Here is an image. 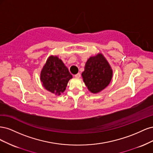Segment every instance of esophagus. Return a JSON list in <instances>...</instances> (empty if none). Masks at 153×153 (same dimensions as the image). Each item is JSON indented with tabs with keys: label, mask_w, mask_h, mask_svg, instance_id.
Wrapping results in <instances>:
<instances>
[{
	"label": "esophagus",
	"mask_w": 153,
	"mask_h": 153,
	"mask_svg": "<svg viewBox=\"0 0 153 153\" xmlns=\"http://www.w3.org/2000/svg\"><path fill=\"white\" fill-rule=\"evenodd\" d=\"M75 76L76 77V78H80V76H81V75H80V73H77V74H76V75H75Z\"/></svg>",
	"instance_id": "esophagus-1"
}]
</instances>
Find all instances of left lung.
<instances>
[{
	"label": "left lung",
	"instance_id": "obj_1",
	"mask_svg": "<svg viewBox=\"0 0 153 153\" xmlns=\"http://www.w3.org/2000/svg\"><path fill=\"white\" fill-rule=\"evenodd\" d=\"M112 75V68L101 53L88 59L82 73L87 89L94 94L98 93L108 85Z\"/></svg>",
	"mask_w": 153,
	"mask_h": 153
}]
</instances>
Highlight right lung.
Here are the masks:
<instances>
[{
  "mask_svg": "<svg viewBox=\"0 0 153 153\" xmlns=\"http://www.w3.org/2000/svg\"><path fill=\"white\" fill-rule=\"evenodd\" d=\"M72 77L61 60L57 56L53 55L48 58L40 75L43 87L56 95L64 92L69 80Z\"/></svg>",
  "mask_w": 153,
  "mask_h": 153,
  "instance_id": "obj_1",
  "label": "right lung"
}]
</instances>
